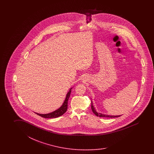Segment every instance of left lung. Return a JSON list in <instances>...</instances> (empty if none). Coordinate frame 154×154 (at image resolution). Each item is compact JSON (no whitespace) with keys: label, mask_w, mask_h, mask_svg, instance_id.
Returning a JSON list of instances; mask_svg holds the SVG:
<instances>
[{"label":"left lung","mask_w":154,"mask_h":154,"mask_svg":"<svg viewBox=\"0 0 154 154\" xmlns=\"http://www.w3.org/2000/svg\"><path fill=\"white\" fill-rule=\"evenodd\" d=\"M91 109L92 112H93V113H94L96 116H99V117H100L116 118V117H118L121 116V115H119V116H110V115H103V114H102L101 113H97V112L96 111L95 108H94V106H93L92 102H91Z\"/></svg>","instance_id":"left-lung-1"}]
</instances>
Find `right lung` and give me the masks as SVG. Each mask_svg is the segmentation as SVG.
<instances>
[{
  "label": "right lung",
  "mask_w": 154,
  "mask_h": 154,
  "mask_svg": "<svg viewBox=\"0 0 154 154\" xmlns=\"http://www.w3.org/2000/svg\"><path fill=\"white\" fill-rule=\"evenodd\" d=\"M72 88H71L69 90V92L66 94V99L64 100V103H63V105H62V106L60 108H58V109H57L54 111L52 112L51 113H47V114H39V113H36V114L38 115L39 116H41V117H42L45 118H57V117H58L59 116H62L64 113H66V110H67L68 101L70 93L72 91Z\"/></svg>",
  "instance_id": "obj_1"
}]
</instances>
